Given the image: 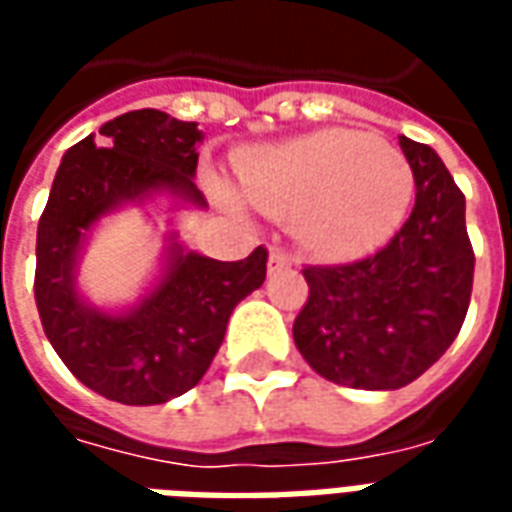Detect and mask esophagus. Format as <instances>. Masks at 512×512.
Listing matches in <instances>:
<instances>
[{"mask_svg": "<svg viewBox=\"0 0 512 512\" xmlns=\"http://www.w3.org/2000/svg\"><path fill=\"white\" fill-rule=\"evenodd\" d=\"M293 260L285 249H271V257H268V271H279V268H288Z\"/></svg>", "mask_w": 512, "mask_h": 512, "instance_id": "esophagus-1", "label": "esophagus"}]
</instances>
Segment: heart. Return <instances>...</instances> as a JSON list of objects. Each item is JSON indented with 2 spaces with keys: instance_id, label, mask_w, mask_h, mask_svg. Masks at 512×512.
<instances>
[{
  "instance_id": "heart-1",
  "label": "heart",
  "mask_w": 512,
  "mask_h": 512,
  "mask_svg": "<svg viewBox=\"0 0 512 512\" xmlns=\"http://www.w3.org/2000/svg\"><path fill=\"white\" fill-rule=\"evenodd\" d=\"M241 186L260 211L299 216L301 238L315 252L345 260L400 230L414 200V169L389 142L326 128L246 158Z\"/></svg>"
}]
</instances>
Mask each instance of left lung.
I'll list each match as a JSON object with an SVG mask.
<instances>
[{
    "instance_id": "obj_1",
    "label": "left lung",
    "mask_w": 512,
    "mask_h": 512,
    "mask_svg": "<svg viewBox=\"0 0 512 512\" xmlns=\"http://www.w3.org/2000/svg\"><path fill=\"white\" fill-rule=\"evenodd\" d=\"M417 200L376 255L340 266H304L310 296L293 321L307 365L351 389H400L439 362L472 299L474 249L463 191L444 161L400 136Z\"/></svg>"
}]
</instances>
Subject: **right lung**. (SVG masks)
Returning <instances> with one entry per match:
<instances>
[{"mask_svg":"<svg viewBox=\"0 0 512 512\" xmlns=\"http://www.w3.org/2000/svg\"><path fill=\"white\" fill-rule=\"evenodd\" d=\"M197 123L158 109L126 112L65 153L38 222L35 304L43 332L84 386L126 406H156L200 384L227 321L266 279L268 249L224 263L172 249L158 288L131 315L84 307L73 285L76 249L93 222L123 200L167 189L205 205L194 183Z\"/></svg>","mask_w":512,"mask_h":512,"instance_id":"add662e5","label":"right lung"}]
</instances>
